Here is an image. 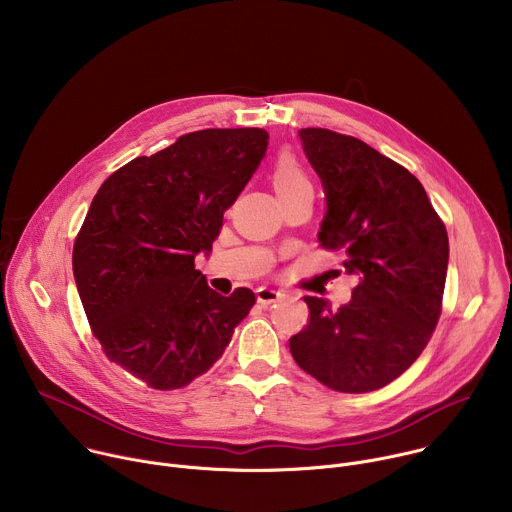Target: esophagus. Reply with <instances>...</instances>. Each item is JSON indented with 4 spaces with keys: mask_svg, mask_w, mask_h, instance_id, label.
<instances>
[{
    "mask_svg": "<svg viewBox=\"0 0 512 512\" xmlns=\"http://www.w3.org/2000/svg\"><path fill=\"white\" fill-rule=\"evenodd\" d=\"M281 298H283V294H281L279 289H273V287H259L257 289V302L261 306H269V304H273V302H277Z\"/></svg>",
    "mask_w": 512,
    "mask_h": 512,
    "instance_id": "obj_1",
    "label": "esophagus"
}]
</instances>
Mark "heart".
I'll return each instance as SVG.
<instances>
[{"label":"heart","instance_id":"heart-1","mask_svg":"<svg viewBox=\"0 0 512 512\" xmlns=\"http://www.w3.org/2000/svg\"><path fill=\"white\" fill-rule=\"evenodd\" d=\"M271 180H273V186L279 196L310 184L306 170L289 152H283L275 158L273 168H271Z\"/></svg>","mask_w":512,"mask_h":512}]
</instances>
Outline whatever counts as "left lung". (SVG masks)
Segmentation results:
<instances>
[{
  "instance_id": "obj_1",
  "label": "left lung",
  "mask_w": 512,
  "mask_h": 512,
  "mask_svg": "<svg viewBox=\"0 0 512 512\" xmlns=\"http://www.w3.org/2000/svg\"><path fill=\"white\" fill-rule=\"evenodd\" d=\"M326 192L318 241L358 275L338 310L306 296L310 322L289 338L294 360L340 393L377 391L403 375L442 314L450 243L421 182L364 141L300 129Z\"/></svg>"
}]
</instances>
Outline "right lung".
<instances>
[{
    "mask_svg": "<svg viewBox=\"0 0 512 512\" xmlns=\"http://www.w3.org/2000/svg\"><path fill=\"white\" fill-rule=\"evenodd\" d=\"M267 131L202 129L113 172L72 249L79 296L105 356L158 391L190 385L223 356L255 294L208 287L194 257L267 150Z\"/></svg>",
    "mask_w": 512,
    "mask_h": 512,
    "instance_id": "right-lung-1",
    "label": "right lung"
}]
</instances>
